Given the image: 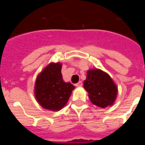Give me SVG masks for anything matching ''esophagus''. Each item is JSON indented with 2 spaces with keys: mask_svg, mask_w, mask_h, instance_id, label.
Returning a JSON list of instances; mask_svg holds the SVG:
<instances>
[{
  "mask_svg": "<svg viewBox=\"0 0 145 145\" xmlns=\"http://www.w3.org/2000/svg\"><path fill=\"white\" fill-rule=\"evenodd\" d=\"M75 86H76L77 87H81L82 86H83V83H82L81 81H79L78 83H77V84H75Z\"/></svg>",
  "mask_w": 145,
  "mask_h": 145,
  "instance_id": "34e87169",
  "label": "esophagus"
}]
</instances>
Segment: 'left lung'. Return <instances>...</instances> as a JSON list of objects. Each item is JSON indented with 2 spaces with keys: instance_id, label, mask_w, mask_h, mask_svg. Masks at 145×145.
I'll list each match as a JSON object with an SVG mask.
<instances>
[{
  "instance_id": "1",
  "label": "left lung",
  "mask_w": 145,
  "mask_h": 145,
  "mask_svg": "<svg viewBox=\"0 0 145 145\" xmlns=\"http://www.w3.org/2000/svg\"><path fill=\"white\" fill-rule=\"evenodd\" d=\"M84 87L91 102L102 108L112 105L117 97V86L108 74L99 69L87 71Z\"/></svg>"
}]
</instances>
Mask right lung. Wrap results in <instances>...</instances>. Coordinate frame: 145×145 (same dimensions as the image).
Segmentation results:
<instances>
[{
	"label": "right lung",
	"mask_w": 145,
	"mask_h": 145,
	"mask_svg": "<svg viewBox=\"0 0 145 145\" xmlns=\"http://www.w3.org/2000/svg\"><path fill=\"white\" fill-rule=\"evenodd\" d=\"M61 64L50 63L38 75L35 84V96L40 105L58 111L65 105L75 86L65 83L61 72Z\"/></svg>",
	"instance_id": "1"
}]
</instances>
